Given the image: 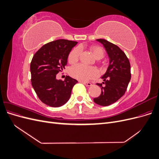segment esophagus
<instances>
[{"mask_svg":"<svg viewBox=\"0 0 159 159\" xmlns=\"http://www.w3.org/2000/svg\"><path fill=\"white\" fill-rule=\"evenodd\" d=\"M81 82L83 83L86 86H91V85H92V84L90 83V82H85V81H81Z\"/></svg>","mask_w":159,"mask_h":159,"instance_id":"1","label":"esophagus"}]
</instances>
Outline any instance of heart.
<instances>
[{
	"label": "heart",
	"instance_id": "obj_1",
	"mask_svg": "<svg viewBox=\"0 0 159 159\" xmlns=\"http://www.w3.org/2000/svg\"><path fill=\"white\" fill-rule=\"evenodd\" d=\"M96 59H102L104 56V51L102 48L98 46H93L90 48ZM80 54V48L78 47L75 48L70 53L68 60L70 63H75L79 59ZM70 75L74 78L81 81H88L93 79L98 75L97 69L93 67L86 66L83 64H77L71 67L70 71Z\"/></svg>",
	"mask_w": 159,
	"mask_h": 159
}]
</instances>
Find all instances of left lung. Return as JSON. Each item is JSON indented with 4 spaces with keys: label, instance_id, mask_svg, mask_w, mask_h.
Listing matches in <instances>:
<instances>
[{
    "label": "left lung",
    "instance_id": "obj_1",
    "mask_svg": "<svg viewBox=\"0 0 159 159\" xmlns=\"http://www.w3.org/2000/svg\"><path fill=\"white\" fill-rule=\"evenodd\" d=\"M102 44L109 58V64L105 74L102 77V84H97L102 89V93L93 102L102 106H107L116 102L125 93L131 80V65L125 54L111 42L98 39Z\"/></svg>",
    "mask_w": 159,
    "mask_h": 159
}]
</instances>
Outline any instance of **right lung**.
I'll return each mask as SVG.
<instances>
[{
    "label": "right lung",
    "mask_w": 159,
    "mask_h": 159,
    "mask_svg": "<svg viewBox=\"0 0 159 159\" xmlns=\"http://www.w3.org/2000/svg\"><path fill=\"white\" fill-rule=\"evenodd\" d=\"M77 42L57 40L43 46L34 55L30 64L32 85L42 102L58 107L69 100L76 80L66 76L64 81L56 74L65 68L71 49Z\"/></svg>",
    "instance_id": "right-lung-1"
}]
</instances>
